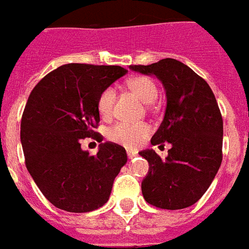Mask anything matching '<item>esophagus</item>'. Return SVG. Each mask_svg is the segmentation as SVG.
<instances>
[{
    "instance_id": "1",
    "label": "esophagus",
    "mask_w": 249,
    "mask_h": 249,
    "mask_svg": "<svg viewBox=\"0 0 249 249\" xmlns=\"http://www.w3.org/2000/svg\"><path fill=\"white\" fill-rule=\"evenodd\" d=\"M135 157H137V155H135L134 152L127 151V158H128V159H134V158H135Z\"/></svg>"
}]
</instances>
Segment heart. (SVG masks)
Masks as SVG:
<instances>
[{"label":"heart","instance_id":"obj_1","mask_svg":"<svg viewBox=\"0 0 249 249\" xmlns=\"http://www.w3.org/2000/svg\"><path fill=\"white\" fill-rule=\"evenodd\" d=\"M128 87L142 99L144 103H152L158 97V87L151 78L134 77L128 81ZM115 90L112 87L105 89L98 98V112L102 118H110L114 110ZM150 127L142 124H130V123H117L108 128L107 138L111 142L126 148H137L148 137Z\"/></svg>","mask_w":249,"mask_h":249}]
</instances>
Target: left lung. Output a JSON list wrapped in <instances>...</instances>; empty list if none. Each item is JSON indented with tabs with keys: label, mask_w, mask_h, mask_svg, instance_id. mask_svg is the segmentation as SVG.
I'll return each instance as SVG.
<instances>
[{
	"label": "left lung",
	"mask_w": 249,
	"mask_h": 249,
	"mask_svg": "<svg viewBox=\"0 0 249 249\" xmlns=\"http://www.w3.org/2000/svg\"><path fill=\"white\" fill-rule=\"evenodd\" d=\"M131 70L155 75L166 90L167 106L152 146L168 142L166 159L152 148L141 151L148 162L142 182L144 200L163 210L195 204L211 186L221 164L223 119L208 83L180 61L166 58Z\"/></svg>",
	"instance_id": "left-lung-1"
}]
</instances>
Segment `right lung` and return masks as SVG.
<instances>
[{"label":"right lung","instance_id":"1","mask_svg":"<svg viewBox=\"0 0 249 249\" xmlns=\"http://www.w3.org/2000/svg\"><path fill=\"white\" fill-rule=\"evenodd\" d=\"M126 72L121 66L67 63L30 92L21 121L25 164L57 208L90 212L108 200L114 179L127 162L126 150L101 143L91 157L81 148V139L98 138V98Z\"/></svg>","mask_w":249,"mask_h":249}]
</instances>
